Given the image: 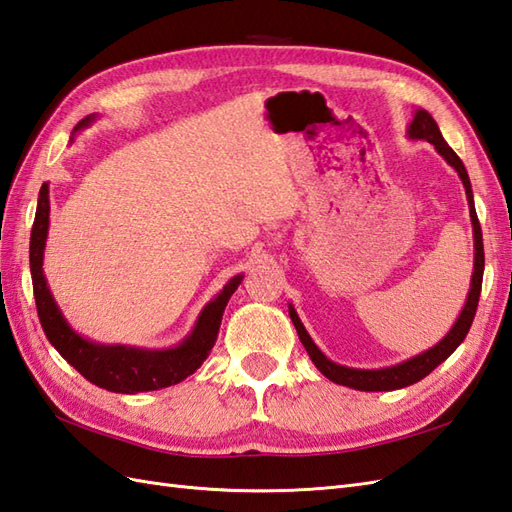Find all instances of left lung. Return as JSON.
<instances>
[{
  "mask_svg": "<svg viewBox=\"0 0 512 512\" xmlns=\"http://www.w3.org/2000/svg\"><path fill=\"white\" fill-rule=\"evenodd\" d=\"M410 137L414 139H425L438 150L441 157H445V161L458 172V176L462 178V185L467 189V200H469V211H471V222H473V240H475V264H473V279H471V292L465 310L460 312L456 325L451 327L449 334L432 347L430 351H425L417 358H412L403 364L390 366V368H379V371H360V368H347L334 364L331 360H327L323 353L318 351L316 344L312 342V338L307 336L305 327L301 325L299 316H296L294 307H290V318L299 331V338L303 342V347L310 353L312 362L316 364V368L323 373L327 379L342 386H349L355 390H397V388H406L410 384H417L425 375H430L434 368L445 362L451 353L456 351L458 344L467 338L471 323L475 318V310H478V301H480V290H482V275H484V244H482V229H480V220L478 213H475V205H473V192H471V181L469 174L462 165L458 154L447 146V141L443 139L441 130H438V124L434 122V117L427 111H417L414 115V122L410 124Z\"/></svg>",
  "mask_w": 512,
  "mask_h": 512,
  "instance_id": "8db88e82",
  "label": "left lung"
}]
</instances>
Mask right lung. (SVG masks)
Wrapping results in <instances>:
<instances>
[{
	"instance_id": "1",
	"label": "right lung",
	"mask_w": 512,
	"mask_h": 512,
	"mask_svg": "<svg viewBox=\"0 0 512 512\" xmlns=\"http://www.w3.org/2000/svg\"><path fill=\"white\" fill-rule=\"evenodd\" d=\"M91 117L80 120L74 128L80 130L87 126ZM47 224H50V189L43 183L39 192L37 216H34L32 235H30V272H32V290L37 301V312L41 327L47 340L54 349L76 368V371L89 379L91 384L106 388L111 392H148L183 382L207 358L213 342H216L222 312L227 307L231 294L242 283V277H233L224 290L202 310L198 323L181 347L168 351H141L130 347H104L82 340L76 331H71L65 318L58 310L50 288L43 277V248L47 240Z\"/></svg>"
}]
</instances>
